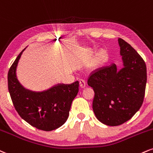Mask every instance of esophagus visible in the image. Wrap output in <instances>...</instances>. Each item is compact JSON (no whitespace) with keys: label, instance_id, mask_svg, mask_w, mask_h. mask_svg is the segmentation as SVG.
Here are the masks:
<instances>
[{"label":"esophagus","instance_id":"esophagus-1","mask_svg":"<svg viewBox=\"0 0 153 153\" xmlns=\"http://www.w3.org/2000/svg\"><path fill=\"white\" fill-rule=\"evenodd\" d=\"M79 85H80V87L82 88V89H84V88L86 87L87 84H86V82L84 80L80 79L79 80Z\"/></svg>","mask_w":153,"mask_h":153}]
</instances>
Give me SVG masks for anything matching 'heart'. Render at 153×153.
<instances>
[{"mask_svg":"<svg viewBox=\"0 0 153 153\" xmlns=\"http://www.w3.org/2000/svg\"><path fill=\"white\" fill-rule=\"evenodd\" d=\"M104 56H105V54L102 51H99L96 53L94 58L91 60V62L89 64V66H90L91 69H95L97 68V66L99 65L101 61L103 59Z\"/></svg>","mask_w":153,"mask_h":153,"instance_id":"obj_1","label":"heart"}]
</instances>
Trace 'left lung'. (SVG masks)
<instances>
[{"label":"left lung","instance_id":"1","mask_svg":"<svg viewBox=\"0 0 153 153\" xmlns=\"http://www.w3.org/2000/svg\"><path fill=\"white\" fill-rule=\"evenodd\" d=\"M124 67L114 64L94 71L87 84L94 91L92 107L99 121L109 126L126 123L144 101L147 83L145 61L128 43L119 39Z\"/></svg>","mask_w":153,"mask_h":153}]
</instances>
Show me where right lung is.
Returning <instances> with one entry per match:
<instances>
[{
	"instance_id": "add662e5",
	"label": "right lung",
	"mask_w": 153,
	"mask_h": 153,
	"mask_svg": "<svg viewBox=\"0 0 153 153\" xmlns=\"http://www.w3.org/2000/svg\"><path fill=\"white\" fill-rule=\"evenodd\" d=\"M23 49L8 73L10 98L19 114L31 126L44 131H51L62 126L68 119L71 102L79 91V82L61 84L46 91L36 92L26 89L16 78V71Z\"/></svg>"
}]
</instances>
